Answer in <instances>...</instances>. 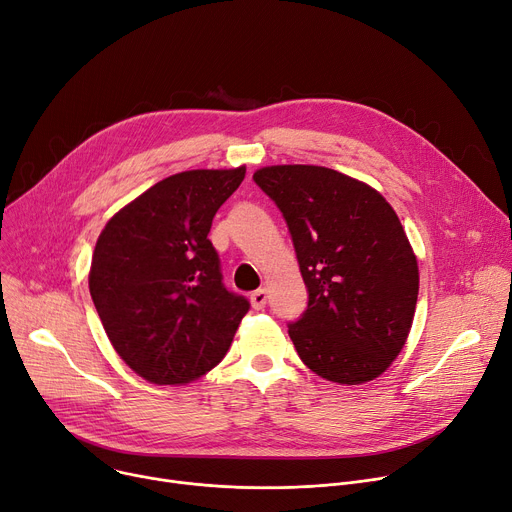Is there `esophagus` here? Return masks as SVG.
<instances>
[{"mask_svg":"<svg viewBox=\"0 0 512 512\" xmlns=\"http://www.w3.org/2000/svg\"><path fill=\"white\" fill-rule=\"evenodd\" d=\"M251 304H253L255 311H263L265 304H267V292H265L263 288L255 290V292L251 294Z\"/></svg>","mask_w":512,"mask_h":512,"instance_id":"34e87169","label":"esophagus"}]
</instances>
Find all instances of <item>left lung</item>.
Listing matches in <instances>:
<instances>
[{
  "mask_svg": "<svg viewBox=\"0 0 512 512\" xmlns=\"http://www.w3.org/2000/svg\"><path fill=\"white\" fill-rule=\"evenodd\" d=\"M253 181L280 208L309 292L288 325L300 360L339 385L377 379L405 344L420 286L397 214L379 191L325 166H265Z\"/></svg>",
  "mask_w": 512,
  "mask_h": 512,
  "instance_id": "1",
  "label": "left lung"
}]
</instances>
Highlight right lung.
I'll use <instances>...</instances> for the list:
<instances>
[{"mask_svg":"<svg viewBox=\"0 0 512 512\" xmlns=\"http://www.w3.org/2000/svg\"><path fill=\"white\" fill-rule=\"evenodd\" d=\"M245 166L185 170L119 210L100 232L90 296L113 348L154 385H183L228 352L249 300L222 282L208 238Z\"/></svg>","mask_w":512,"mask_h":512,"instance_id":"right-lung-1","label":"right lung"}]
</instances>
